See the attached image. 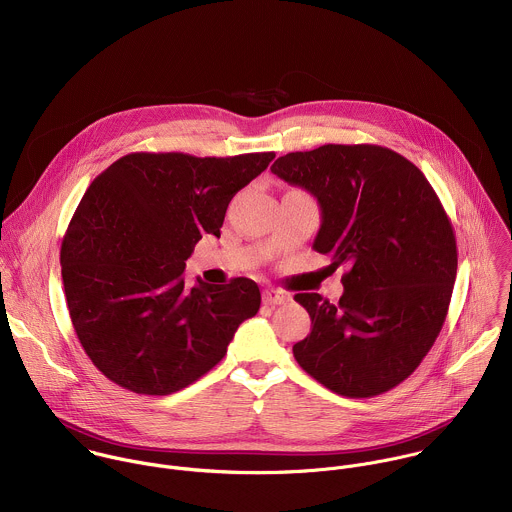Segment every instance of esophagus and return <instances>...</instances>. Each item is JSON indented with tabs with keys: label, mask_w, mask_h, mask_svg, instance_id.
I'll return each mask as SVG.
<instances>
[{
	"label": "esophagus",
	"mask_w": 512,
	"mask_h": 512,
	"mask_svg": "<svg viewBox=\"0 0 512 512\" xmlns=\"http://www.w3.org/2000/svg\"><path fill=\"white\" fill-rule=\"evenodd\" d=\"M262 302H264L266 306H278V304L288 302V294H284V292H280V290H264Z\"/></svg>",
	"instance_id": "34e87169"
}]
</instances>
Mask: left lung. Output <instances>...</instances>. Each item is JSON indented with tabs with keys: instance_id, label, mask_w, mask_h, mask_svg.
<instances>
[{
	"instance_id": "obj_1",
	"label": "left lung",
	"mask_w": 512,
	"mask_h": 512,
	"mask_svg": "<svg viewBox=\"0 0 512 512\" xmlns=\"http://www.w3.org/2000/svg\"><path fill=\"white\" fill-rule=\"evenodd\" d=\"M270 171L320 204L314 250L347 266L343 294H296L312 332L294 345L304 371L345 397H373L407 379L437 340L457 276V242L433 186L377 145H324Z\"/></svg>"
}]
</instances>
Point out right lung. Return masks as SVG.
<instances>
[{
  "label": "right lung",
  "mask_w": 512,
  "mask_h": 512,
  "mask_svg": "<svg viewBox=\"0 0 512 512\" xmlns=\"http://www.w3.org/2000/svg\"><path fill=\"white\" fill-rule=\"evenodd\" d=\"M274 157L131 153L91 182L61 244V278L77 338L105 377L141 395L174 393L208 373L256 316L254 280L196 278L186 288L182 272Z\"/></svg>",
  "instance_id": "add662e5"
}]
</instances>
